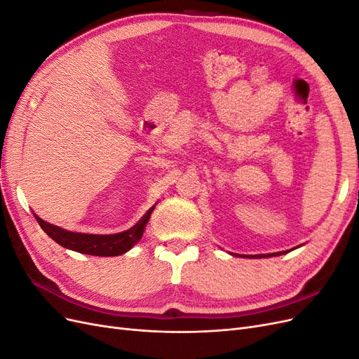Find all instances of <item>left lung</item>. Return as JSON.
Instances as JSON below:
<instances>
[{"label":"left lung","instance_id":"8db88e82","mask_svg":"<svg viewBox=\"0 0 359 359\" xmlns=\"http://www.w3.org/2000/svg\"><path fill=\"white\" fill-rule=\"evenodd\" d=\"M276 255H281V253H273V255H256L255 257H268V256H276Z\"/></svg>","mask_w":359,"mask_h":359}]
</instances>
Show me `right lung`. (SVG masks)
Listing matches in <instances>:
<instances>
[{"label":"right lung","instance_id":"add662e5","mask_svg":"<svg viewBox=\"0 0 359 359\" xmlns=\"http://www.w3.org/2000/svg\"><path fill=\"white\" fill-rule=\"evenodd\" d=\"M153 208H149L145 215L140 219L132 229H128L121 233L115 235H91V233H78L64 231L58 226L43 222L36 215V219L43 231L46 232L57 244L66 247L69 250H74L78 253L93 255V256H118L128 252L140 238L144 235V229L149 220V215L153 212Z\"/></svg>","mask_w":359,"mask_h":359}]
</instances>
